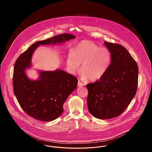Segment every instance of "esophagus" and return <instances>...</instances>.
Here are the masks:
<instances>
[{
  "label": "esophagus",
  "instance_id": "1",
  "mask_svg": "<svg viewBox=\"0 0 152 152\" xmlns=\"http://www.w3.org/2000/svg\"><path fill=\"white\" fill-rule=\"evenodd\" d=\"M77 85H78L79 87H81V86H84V84H83L81 81H80L79 80L78 81V84H77Z\"/></svg>",
  "mask_w": 152,
  "mask_h": 152
}]
</instances>
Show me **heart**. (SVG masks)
Here are the masks:
<instances>
[{
    "label": "heart",
    "instance_id": "1",
    "mask_svg": "<svg viewBox=\"0 0 152 152\" xmlns=\"http://www.w3.org/2000/svg\"><path fill=\"white\" fill-rule=\"evenodd\" d=\"M111 61V53L107 48L100 47L94 42L82 41L75 47L67 59V64L72 73L79 71L83 80L95 81L107 71Z\"/></svg>",
    "mask_w": 152,
    "mask_h": 152
}]
</instances>
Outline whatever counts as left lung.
I'll return each instance as SVG.
<instances>
[{"label":"left lung","mask_w":152,"mask_h":152,"mask_svg":"<svg viewBox=\"0 0 152 152\" xmlns=\"http://www.w3.org/2000/svg\"><path fill=\"white\" fill-rule=\"evenodd\" d=\"M104 44L111 53V63L104 75L87 84L89 112L99 119H110L123 113L135 96L138 68L127 50L119 44Z\"/></svg>","instance_id":"8db88e82"}]
</instances>
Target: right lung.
I'll use <instances>...</instances> for the list:
<instances>
[{"label": "right lung", "instance_id": "obj_1", "mask_svg": "<svg viewBox=\"0 0 152 152\" xmlns=\"http://www.w3.org/2000/svg\"><path fill=\"white\" fill-rule=\"evenodd\" d=\"M74 38L72 34H63L37 42L16 60L12 79L15 95L23 110L36 120L51 121L60 116L63 104L76 88L78 80L72 75L58 69L42 71L39 79L32 81L24 70L30 66L32 53L39 45L60 43Z\"/></svg>", "mask_w": 152, "mask_h": 152}]
</instances>
